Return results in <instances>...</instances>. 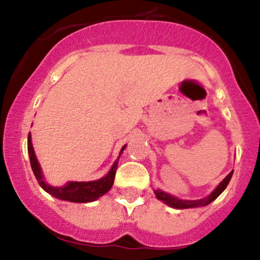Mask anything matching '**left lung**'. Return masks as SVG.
<instances>
[{"mask_svg": "<svg viewBox=\"0 0 260 260\" xmlns=\"http://www.w3.org/2000/svg\"><path fill=\"white\" fill-rule=\"evenodd\" d=\"M233 173H234V171H231V173L229 174V175L226 176V178L223 179V180L221 181L220 184H218L217 188H216L215 190H213L212 193L208 196V197L202 198V200H197V201L178 200L176 197H174V196H170V194L165 193V191H162V190H155V194H156V197H157L158 200L164 201V202H165L168 206H170V207H173V208H179V210H184V208L201 207V206H207V205H210L211 202H213V201H215L216 198H217L218 196H220V194L222 193L223 190H225L226 186H228V184H229V181L231 180Z\"/></svg>", "mask_w": 260, "mask_h": 260, "instance_id": "obj_1", "label": "left lung"}]
</instances>
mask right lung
Masks as SVG:
<instances>
[{"instance_id":"right-lung-1","label":"right lung","mask_w":260,"mask_h":260,"mask_svg":"<svg viewBox=\"0 0 260 260\" xmlns=\"http://www.w3.org/2000/svg\"><path fill=\"white\" fill-rule=\"evenodd\" d=\"M124 148L125 146H123V148L120 150V153L123 152ZM27 152H29L30 165H31L32 173H34L39 185L42 186L47 193H49L50 196H53V197L55 198H59V200L70 201V202L75 203L92 202V201H96L98 198H100L102 196H104L105 193H108V191L110 190V188L113 186V183H114L115 171H117L118 168V160L113 164L109 173H108L104 178L99 179V180L70 181V183H67L66 185L63 186H52L49 185V184L45 183L44 178H43L42 169H40L39 162H38L37 160V156H35L34 148H32L30 133L29 136H27Z\"/></svg>"}]
</instances>
